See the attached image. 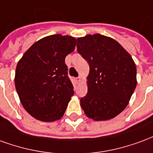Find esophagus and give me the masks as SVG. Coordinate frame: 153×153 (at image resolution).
Here are the masks:
<instances>
[{
	"label": "esophagus",
	"mask_w": 153,
	"mask_h": 153,
	"mask_svg": "<svg viewBox=\"0 0 153 153\" xmlns=\"http://www.w3.org/2000/svg\"><path fill=\"white\" fill-rule=\"evenodd\" d=\"M75 81L76 82V83H79V82L81 81V78H80V77L75 78Z\"/></svg>",
	"instance_id": "obj_1"
}]
</instances>
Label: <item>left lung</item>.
Here are the masks:
<instances>
[{"instance_id":"left-lung-1","label":"left lung","mask_w":153,"mask_h":153,"mask_svg":"<svg viewBox=\"0 0 153 153\" xmlns=\"http://www.w3.org/2000/svg\"><path fill=\"white\" fill-rule=\"evenodd\" d=\"M77 51L90 65L88 92L81 99L86 117L94 121L114 118L126 108L135 90L136 66L114 39L101 34L77 38Z\"/></svg>"}]
</instances>
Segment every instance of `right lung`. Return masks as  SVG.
Returning a JSON list of instances; mask_svg holds the SVG:
<instances>
[{
	"label": "right lung",
	"instance_id": "obj_1",
	"mask_svg": "<svg viewBox=\"0 0 153 153\" xmlns=\"http://www.w3.org/2000/svg\"><path fill=\"white\" fill-rule=\"evenodd\" d=\"M76 45L70 36H48L32 45L18 63L14 83L20 102L39 121L59 120L74 94L65 58Z\"/></svg>",
	"mask_w": 153,
	"mask_h": 153
}]
</instances>
